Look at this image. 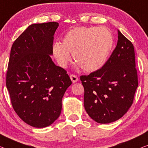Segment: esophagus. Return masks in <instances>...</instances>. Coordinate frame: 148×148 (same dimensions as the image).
I'll use <instances>...</instances> for the list:
<instances>
[{"mask_svg":"<svg viewBox=\"0 0 148 148\" xmlns=\"http://www.w3.org/2000/svg\"><path fill=\"white\" fill-rule=\"evenodd\" d=\"M70 79H71V80L72 81V82H73V83H75V82H76L78 81V76H76V75L71 74L70 76Z\"/></svg>","mask_w":148,"mask_h":148,"instance_id":"34e87169","label":"esophagus"}]
</instances>
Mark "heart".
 <instances>
[{"mask_svg":"<svg viewBox=\"0 0 148 148\" xmlns=\"http://www.w3.org/2000/svg\"><path fill=\"white\" fill-rule=\"evenodd\" d=\"M114 45V37L108 28L78 27L66 34L62 44L55 43L52 51L59 65L67 66L72 53L74 60L84 71L92 72L102 66Z\"/></svg>","mask_w":148,"mask_h":148,"instance_id":"1","label":"heart"}]
</instances>
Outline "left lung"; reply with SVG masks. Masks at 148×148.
I'll list each match as a JSON object with an SVG mask.
<instances>
[{
  "label": "left lung",
  "instance_id": "1",
  "mask_svg": "<svg viewBox=\"0 0 148 148\" xmlns=\"http://www.w3.org/2000/svg\"><path fill=\"white\" fill-rule=\"evenodd\" d=\"M84 105L96 122L108 123L119 120L133 103L138 86L134 45L118 30L116 47L103 66L80 76Z\"/></svg>",
  "mask_w": 148,
  "mask_h": 148
}]
</instances>
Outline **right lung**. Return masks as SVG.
<instances>
[{"label":"right lung","instance_id":"obj_1","mask_svg":"<svg viewBox=\"0 0 148 148\" xmlns=\"http://www.w3.org/2000/svg\"><path fill=\"white\" fill-rule=\"evenodd\" d=\"M56 22L33 24L11 48L6 83L12 108L35 127L51 125L60 116L62 99L71 85L67 72L53 62Z\"/></svg>","mask_w":148,"mask_h":148}]
</instances>
